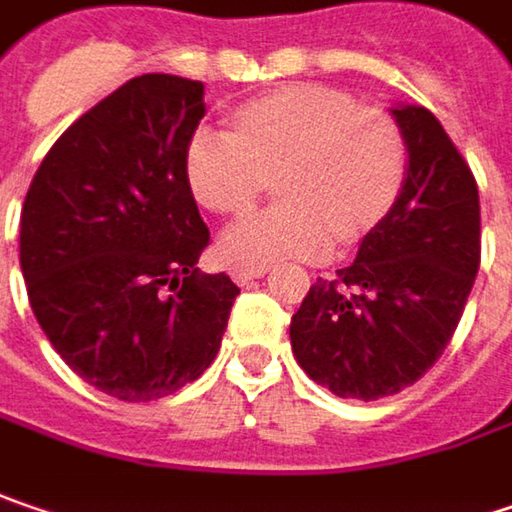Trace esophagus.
I'll list each match as a JSON object with an SVG mask.
<instances>
[{"instance_id": "esophagus-1", "label": "esophagus", "mask_w": 512, "mask_h": 512, "mask_svg": "<svg viewBox=\"0 0 512 512\" xmlns=\"http://www.w3.org/2000/svg\"><path fill=\"white\" fill-rule=\"evenodd\" d=\"M263 272H266V269H234L231 278L240 286H249L255 278H263Z\"/></svg>"}]
</instances>
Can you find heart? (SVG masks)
Wrapping results in <instances>:
<instances>
[{
    "label": "heart",
    "instance_id": "1",
    "mask_svg": "<svg viewBox=\"0 0 512 512\" xmlns=\"http://www.w3.org/2000/svg\"><path fill=\"white\" fill-rule=\"evenodd\" d=\"M234 133L199 127L185 150L191 194L217 214H240L275 169L281 202L246 214L220 237L234 269L313 257L330 237L350 243L394 205L406 173L397 130L324 86H289L234 112Z\"/></svg>",
    "mask_w": 512,
    "mask_h": 512
}]
</instances>
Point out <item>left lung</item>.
Masks as SVG:
<instances>
[{
    "instance_id": "8db88e82",
    "label": "left lung",
    "mask_w": 512,
    "mask_h": 512,
    "mask_svg": "<svg viewBox=\"0 0 512 512\" xmlns=\"http://www.w3.org/2000/svg\"><path fill=\"white\" fill-rule=\"evenodd\" d=\"M391 115L406 144L403 188L356 260L310 286L292 316L295 362L336 397L382 400L426 374L464 316L481 263L475 176L426 106Z\"/></svg>"
}]
</instances>
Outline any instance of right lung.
Here are the masks:
<instances>
[{
    "label": "right lung",
    "mask_w": 512,
    "mask_h": 512,
    "mask_svg": "<svg viewBox=\"0 0 512 512\" xmlns=\"http://www.w3.org/2000/svg\"><path fill=\"white\" fill-rule=\"evenodd\" d=\"M205 86L127 80L54 141L28 188L19 266L51 347L115 400L147 403L214 362L240 289L202 275L211 234L185 176Z\"/></svg>",
    "instance_id": "add662e5"
}]
</instances>
